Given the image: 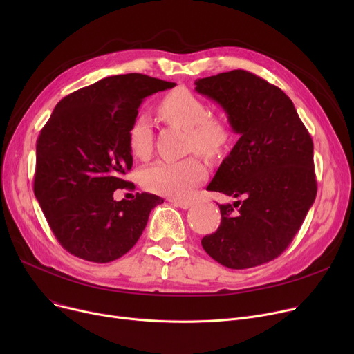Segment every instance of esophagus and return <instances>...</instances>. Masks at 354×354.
I'll use <instances>...</instances> for the list:
<instances>
[{"mask_svg":"<svg viewBox=\"0 0 354 354\" xmlns=\"http://www.w3.org/2000/svg\"><path fill=\"white\" fill-rule=\"evenodd\" d=\"M175 207H178V208H182V209H188V208H191L192 207V201H176V199H169Z\"/></svg>","mask_w":354,"mask_h":354,"instance_id":"obj_1","label":"esophagus"}]
</instances>
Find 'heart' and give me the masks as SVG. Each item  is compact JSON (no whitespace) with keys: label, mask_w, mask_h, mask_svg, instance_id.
<instances>
[{"label":"heart","mask_w":354,"mask_h":354,"mask_svg":"<svg viewBox=\"0 0 354 354\" xmlns=\"http://www.w3.org/2000/svg\"><path fill=\"white\" fill-rule=\"evenodd\" d=\"M165 122L188 132V149L209 158L224 153L232 140V126L222 115H208L207 103L188 90H175L159 103ZM130 152L145 159L152 152L153 127L143 111L138 113L127 130ZM208 171L198 158L169 162L158 160L142 171L143 187L171 199L189 198L194 188L205 180Z\"/></svg>","instance_id":"b5f03b06"}]
</instances>
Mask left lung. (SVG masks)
Segmentation results:
<instances>
[{"mask_svg": "<svg viewBox=\"0 0 354 354\" xmlns=\"http://www.w3.org/2000/svg\"><path fill=\"white\" fill-rule=\"evenodd\" d=\"M239 135L208 191L243 198L219 205L221 225L201 244L216 263L245 270L281 255L317 195L313 140L286 93L245 70L198 79Z\"/></svg>", "mask_w": 354, "mask_h": 354, "instance_id": "obj_1", "label": "left lung"}]
</instances>
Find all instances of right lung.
Segmentation results:
<instances>
[{
    "mask_svg": "<svg viewBox=\"0 0 354 354\" xmlns=\"http://www.w3.org/2000/svg\"><path fill=\"white\" fill-rule=\"evenodd\" d=\"M139 73L111 76L73 91L54 107L37 139L34 195L62 247L91 263L124 255L142 235L153 194L115 201L132 189L123 178L133 158L127 130L143 99L175 87Z\"/></svg>",
    "mask_w": 354,
    "mask_h": 354,
    "instance_id": "right-lung-1",
    "label": "right lung"
}]
</instances>
